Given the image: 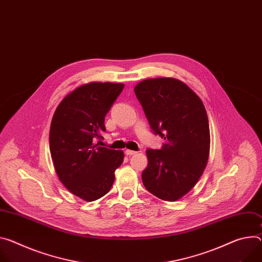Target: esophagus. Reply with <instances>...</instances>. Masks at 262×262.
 Segmentation results:
<instances>
[{
  "mask_svg": "<svg viewBox=\"0 0 262 262\" xmlns=\"http://www.w3.org/2000/svg\"><path fill=\"white\" fill-rule=\"evenodd\" d=\"M136 154H137L136 151L130 150V149H126V150H125V155H126V156H133V155H136Z\"/></svg>",
  "mask_w": 262,
  "mask_h": 262,
  "instance_id": "esophagus-1",
  "label": "esophagus"
}]
</instances>
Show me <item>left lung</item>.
Listing matches in <instances>:
<instances>
[{
  "label": "left lung",
  "mask_w": 262,
  "mask_h": 262,
  "mask_svg": "<svg viewBox=\"0 0 262 262\" xmlns=\"http://www.w3.org/2000/svg\"><path fill=\"white\" fill-rule=\"evenodd\" d=\"M135 94L151 130L165 140L161 149H147L142 182L157 198L174 202L191 190L206 168L210 129L198 95L174 78L139 82Z\"/></svg>",
  "instance_id": "left-lung-1"
}]
</instances>
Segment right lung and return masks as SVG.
Segmentation results:
<instances>
[{
  "instance_id": "1",
  "label": "right lung",
  "mask_w": 262,
  "mask_h": 262,
  "mask_svg": "<svg viewBox=\"0 0 262 262\" xmlns=\"http://www.w3.org/2000/svg\"><path fill=\"white\" fill-rule=\"evenodd\" d=\"M124 88L91 82L75 89L57 106L50 127V152L63 186L86 201L105 195L123 162V151L99 146L104 117Z\"/></svg>"
}]
</instances>
